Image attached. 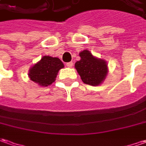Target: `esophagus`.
<instances>
[{
  "instance_id": "obj_1",
  "label": "esophagus",
  "mask_w": 146,
  "mask_h": 146,
  "mask_svg": "<svg viewBox=\"0 0 146 146\" xmlns=\"http://www.w3.org/2000/svg\"><path fill=\"white\" fill-rule=\"evenodd\" d=\"M67 67H72V66H73V62H69V63H67Z\"/></svg>"
}]
</instances>
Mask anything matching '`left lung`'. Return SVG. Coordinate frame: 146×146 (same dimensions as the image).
I'll use <instances>...</instances> for the list:
<instances>
[{
    "label": "left lung",
    "instance_id": "1",
    "mask_svg": "<svg viewBox=\"0 0 146 146\" xmlns=\"http://www.w3.org/2000/svg\"><path fill=\"white\" fill-rule=\"evenodd\" d=\"M79 56L81 60L75 63V67L82 81L90 86L100 85L108 72L106 60L94 57L88 50H83Z\"/></svg>",
    "mask_w": 146,
    "mask_h": 146
}]
</instances>
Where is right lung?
I'll use <instances>...</instances> for the list:
<instances>
[{
	"label": "right lung",
	"instance_id": "add662e5",
	"mask_svg": "<svg viewBox=\"0 0 146 146\" xmlns=\"http://www.w3.org/2000/svg\"><path fill=\"white\" fill-rule=\"evenodd\" d=\"M63 67L64 65L59 58L44 56L30 68L29 76L40 86H48L55 82L58 72Z\"/></svg>",
	"mask_w": 146,
	"mask_h": 146
}]
</instances>
